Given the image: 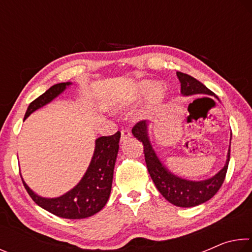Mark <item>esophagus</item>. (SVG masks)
Here are the masks:
<instances>
[{"instance_id":"esophagus-1","label":"esophagus","mask_w":252,"mask_h":252,"mask_svg":"<svg viewBox=\"0 0 252 252\" xmlns=\"http://www.w3.org/2000/svg\"><path fill=\"white\" fill-rule=\"evenodd\" d=\"M130 138H131V132L127 129H123L121 131V141H126V140Z\"/></svg>"}]
</instances>
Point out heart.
Returning <instances> with one entry per match:
<instances>
[{
	"instance_id": "obj_1",
	"label": "heart",
	"mask_w": 252,
	"mask_h": 252,
	"mask_svg": "<svg viewBox=\"0 0 252 252\" xmlns=\"http://www.w3.org/2000/svg\"><path fill=\"white\" fill-rule=\"evenodd\" d=\"M151 87H152L151 82H149V81H144V82L140 83L138 91H139L140 94H144V93H147V92L150 91ZM152 95H153V97H155L156 100L162 99V97H163V95H164V88L162 87L161 84H157L156 87H155V89H153V91H152Z\"/></svg>"
}]
</instances>
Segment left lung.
Wrapping results in <instances>:
<instances>
[{
    "mask_svg": "<svg viewBox=\"0 0 252 252\" xmlns=\"http://www.w3.org/2000/svg\"><path fill=\"white\" fill-rule=\"evenodd\" d=\"M177 76L181 83V94L187 96L194 94L215 95V93L209 90L206 85L199 82L197 79L192 78L191 75L182 73V72H177ZM148 126L149 123L146 120L140 121L132 129V134L140 142H142L148 171L150 173V177L155 182L157 189L170 203L182 208L195 207L210 200L218 192L224 181L225 173L228 170L230 147L224 167L218 173L215 174L212 178L202 181L186 180V179L174 176L162 164L155 149L152 148L150 139H149ZM230 141H231V138H230Z\"/></svg>",
    "mask_w": 252,
    "mask_h": 252,
    "instance_id": "1",
    "label": "left lung"
}]
</instances>
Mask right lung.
<instances>
[{
	"instance_id": "1",
	"label": "right lung",
	"mask_w": 252,
	"mask_h": 252,
	"mask_svg": "<svg viewBox=\"0 0 252 252\" xmlns=\"http://www.w3.org/2000/svg\"><path fill=\"white\" fill-rule=\"evenodd\" d=\"M71 84V82H63L51 87L48 91L30 103L24 120L35 110L50 103ZM120 136L121 133L118 131L113 135L100 136L95 140L94 153L87 172L73 189L61 197H40L30 189L22 179L30 197L37 206L60 218L84 219L95 215L102 210L110 197Z\"/></svg>"
}]
</instances>
